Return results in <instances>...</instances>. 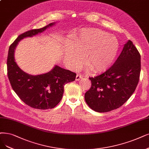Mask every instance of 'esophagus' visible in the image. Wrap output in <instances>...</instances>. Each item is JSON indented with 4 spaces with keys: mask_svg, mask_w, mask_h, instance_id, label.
<instances>
[{
    "mask_svg": "<svg viewBox=\"0 0 149 149\" xmlns=\"http://www.w3.org/2000/svg\"><path fill=\"white\" fill-rule=\"evenodd\" d=\"M82 78H83V75L79 74H77V75H76V78H75V80H76L77 81H78V80H79L80 79H82Z\"/></svg>",
    "mask_w": 149,
    "mask_h": 149,
    "instance_id": "1",
    "label": "esophagus"
}]
</instances>
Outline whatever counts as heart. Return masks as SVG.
Wrapping results in <instances>:
<instances>
[{"label":"heart","mask_w":149,"mask_h":149,"mask_svg":"<svg viewBox=\"0 0 149 149\" xmlns=\"http://www.w3.org/2000/svg\"><path fill=\"white\" fill-rule=\"evenodd\" d=\"M119 49L117 38L98 29H83L74 33L64 47V58L72 70L83 64L94 73L108 69Z\"/></svg>","instance_id":"b5f03b06"}]
</instances>
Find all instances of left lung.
Returning a JSON list of instances; mask_svg holds the SVG:
<instances>
[{
	"label": "left lung",
	"mask_w": 149,
	"mask_h": 149,
	"mask_svg": "<svg viewBox=\"0 0 149 149\" xmlns=\"http://www.w3.org/2000/svg\"><path fill=\"white\" fill-rule=\"evenodd\" d=\"M141 65V54L128 40L111 68L100 75L89 78L91 86L85 94L86 104L97 112H110L122 106L138 84Z\"/></svg>",
	"instance_id": "1"
}]
</instances>
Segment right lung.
Listing matches in <instances>:
<instances>
[{"instance_id":"obj_1","label":"right lung","mask_w":149,"mask_h":149,"mask_svg":"<svg viewBox=\"0 0 149 149\" xmlns=\"http://www.w3.org/2000/svg\"><path fill=\"white\" fill-rule=\"evenodd\" d=\"M54 23L38 29H32L20 34L11 44L7 58V74L13 90L20 100L31 107L46 110L58 105L63 97L64 85L75 80L76 74L58 65L49 72L31 75L22 70L14 58L15 49L18 42L27 37L43 32Z\"/></svg>"}]
</instances>
